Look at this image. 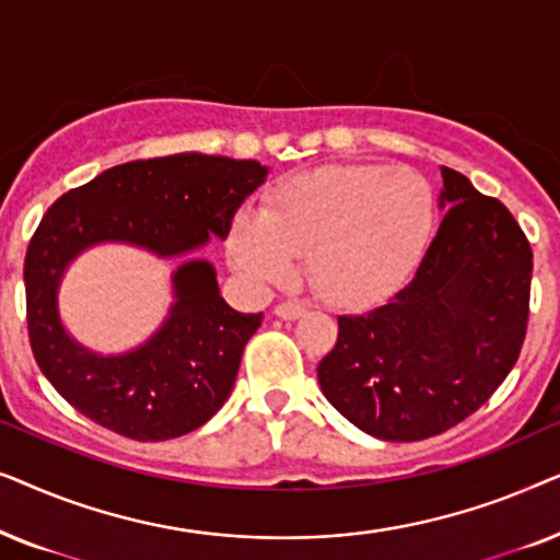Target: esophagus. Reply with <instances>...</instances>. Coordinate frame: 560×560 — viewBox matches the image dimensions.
I'll use <instances>...</instances> for the list:
<instances>
[{
    "label": "esophagus",
    "mask_w": 560,
    "mask_h": 560,
    "mask_svg": "<svg viewBox=\"0 0 560 560\" xmlns=\"http://www.w3.org/2000/svg\"><path fill=\"white\" fill-rule=\"evenodd\" d=\"M303 313H305V305L301 301L280 303L278 308H275V316L282 318V320H295V318H301Z\"/></svg>",
    "instance_id": "esophagus-1"
}]
</instances>
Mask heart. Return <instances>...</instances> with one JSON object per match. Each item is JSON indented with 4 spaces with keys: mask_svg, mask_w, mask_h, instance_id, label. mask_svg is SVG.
I'll use <instances>...</instances> for the list:
<instances>
[{
    "mask_svg": "<svg viewBox=\"0 0 560 560\" xmlns=\"http://www.w3.org/2000/svg\"><path fill=\"white\" fill-rule=\"evenodd\" d=\"M435 196L410 167L328 165L290 175L262 213L229 224L226 257L249 285L293 278L305 257L313 288L328 303L357 308L400 288L431 242Z\"/></svg>",
    "mask_w": 560,
    "mask_h": 560,
    "instance_id": "heart-1",
    "label": "heart"
}]
</instances>
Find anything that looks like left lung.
<instances>
[{
  "instance_id": "obj_1",
  "label": "left lung",
  "mask_w": 560,
  "mask_h": 560,
  "mask_svg": "<svg viewBox=\"0 0 560 560\" xmlns=\"http://www.w3.org/2000/svg\"><path fill=\"white\" fill-rule=\"evenodd\" d=\"M439 232L387 303L339 316L320 359L326 400L359 431L420 441L489 400L523 349L533 252L497 198L441 167Z\"/></svg>"
}]
</instances>
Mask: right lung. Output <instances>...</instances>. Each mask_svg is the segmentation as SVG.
Wrapping results in <instances>:
<instances>
[{"instance_id":"obj_1","label":"right lung","mask_w":560,"mask_h":560,"mask_svg":"<svg viewBox=\"0 0 560 560\" xmlns=\"http://www.w3.org/2000/svg\"><path fill=\"white\" fill-rule=\"evenodd\" d=\"M267 175L257 160L178 152L109 167L50 206L25 257L27 328L35 362L63 400L135 441L178 439L217 416L262 313L234 311L217 267L196 252L211 236L226 240L236 209ZM102 243L182 259L161 326L112 355L81 345L59 316L67 270Z\"/></svg>"}]
</instances>
